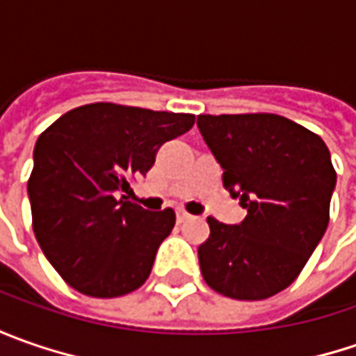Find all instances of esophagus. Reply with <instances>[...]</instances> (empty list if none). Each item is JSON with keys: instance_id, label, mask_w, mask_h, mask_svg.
Returning <instances> with one entry per match:
<instances>
[{"instance_id": "obj_1", "label": "esophagus", "mask_w": 356, "mask_h": 356, "mask_svg": "<svg viewBox=\"0 0 356 356\" xmlns=\"http://www.w3.org/2000/svg\"><path fill=\"white\" fill-rule=\"evenodd\" d=\"M190 218H192V216L186 212V210H182V208H178V210H176V220H178L180 224H182V222H188Z\"/></svg>"}]
</instances>
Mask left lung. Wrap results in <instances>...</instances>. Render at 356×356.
<instances>
[{"instance_id":"obj_1","label":"left lung","mask_w":356,"mask_h":356,"mask_svg":"<svg viewBox=\"0 0 356 356\" xmlns=\"http://www.w3.org/2000/svg\"><path fill=\"white\" fill-rule=\"evenodd\" d=\"M198 129L248 210L236 226L208 218L200 269L213 291L267 299L289 287L329 226L337 184L321 136L280 115H200Z\"/></svg>"}]
</instances>
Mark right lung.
Returning a JSON list of instances; mask_svg holds the SVG:
<instances>
[{
	"mask_svg": "<svg viewBox=\"0 0 356 356\" xmlns=\"http://www.w3.org/2000/svg\"><path fill=\"white\" fill-rule=\"evenodd\" d=\"M192 127L186 113L92 103L37 138L27 182L35 238L76 291L111 299L148 280L176 213L129 202L130 178L144 176L158 148Z\"/></svg>",
	"mask_w": 356,
	"mask_h": 356,
	"instance_id": "add662e5",
	"label": "right lung"
}]
</instances>
